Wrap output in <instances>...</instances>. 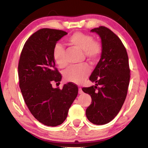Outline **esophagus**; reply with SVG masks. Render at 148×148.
Returning a JSON list of instances; mask_svg holds the SVG:
<instances>
[{"mask_svg": "<svg viewBox=\"0 0 148 148\" xmlns=\"http://www.w3.org/2000/svg\"><path fill=\"white\" fill-rule=\"evenodd\" d=\"M78 92H79V94H82V93H83V91H82V88H79Z\"/></svg>", "mask_w": 148, "mask_h": 148, "instance_id": "esophagus-1", "label": "esophagus"}]
</instances>
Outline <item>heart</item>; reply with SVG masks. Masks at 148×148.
<instances>
[{"label": "heart", "mask_w": 148, "mask_h": 148, "mask_svg": "<svg viewBox=\"0 0 148 148\" xmlns=\"http://www.w3.org/2000/svg\"><path fill=\"white\" fill-rule=\"evenodd\" d=\"M68 44L74 48L83 51L84 56L91 62L97 61L101 56L102 48L99 42L94 41L91 35L80 32H75L67 40ZM55 62L59 68L66 66V62L64 57V49L61 45L57 44L53 52ZM90 74V69L87 64L79 66L69 67L64 72V77L67 82L79 84L86 79Z\"/></svg>", "instance_id": "b5f03b06"}]
</instances>
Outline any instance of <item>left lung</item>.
<instances>
[{"mask_svg":"<svg viewBox=\"0 0 148 148\" xmlns=\"http://www.w3.org/2000/svg\"><path fill=\"white\" fill-rule=\"evenodd\" d=\"M101 40V59L89 77L95 86L83 87L92 102L86 116L95 125L106 124L114 119L126 99L130 80L129 58L118 36L105 27L91 30ZM99 85L101 88H97ZM97 88V90L96 89Z\"/></svg>","mask_w":148,"mask_h":148,"instance_id":"left-lung-1","label":"left lung"}]
</instances>
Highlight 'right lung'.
<instances>
[{
    "label": "right lung",
    "mask_w": 148,
    "mask_h": 148,
    "mask_svg": "<svg viewBox=\"0 0 148 148\" xmlns=\"http://www.w3.org/2000/svg\"><path fill=\"white\" fill-rule=\"evenodd\" d=\"M67 34L51 29L34 32L25 44L19 61V87L24 101L32 116L47 126L64 122L78 92L77 87L71 82L62 89L53 88L51 84L62 79L55 68L53 49Z\"/></svg>",
    "instance_id": "add662e5"
}]
</instances>
